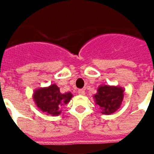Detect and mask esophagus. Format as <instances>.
I'll use <instances>...</instances> for the list:
<instances>
[{
  "mask_svg": "<svg viewBox=\"0 0 154 154\" xmlns=\"http://www.w3.org/2000/svg\"><path fill=\"white\" fill-rule=\"evenodd\" d=\"M77 93H78V94H79V95H84L85 94L84 89H78Z\"/></svg>",
  "mask_w": 154,
  "mask_h": 154,
  "instance_id": "1",
  "label": "esophagus"
}]
</instances>
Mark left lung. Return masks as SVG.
<instances>
[{
  "label": "left lung",
  "mask_w": 154,
  "mask_h": 154,
  "mask_svg": "<svg viewBox=\"0 0 154 154\" xmlns=\"http://www.w3.org/2000/svg\"><path fill=\"white\" fill-rule=\"evenodd\" d=\"M124 97V89L120 86L101 85L97 93L94 96L97 105H98L101 113L109 115L117 111L122 105Z\"/></svg>",
  "instance_id": "left-lung-1"
}]
</instances>
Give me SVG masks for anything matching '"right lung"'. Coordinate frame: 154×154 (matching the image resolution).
I'll return each mask as SVG.
<instances>
[{"mask_svg":"<svg viewBox=\"0 0 154 154\" xmlns=\"http://www.w3.org/2000/svg\"><path fill=\"white\" fill-rule=\"evenodd\" d=\"M72 97V94L70 92L61 94L56 84L37 89L32 94V98L37 108L46 115L52 116L60 115V109L69 102Z\"/></svg>","mask_w":154,"mask_h":154,"instance_id":"obj_1","label":"right lung"}]
</instances>
